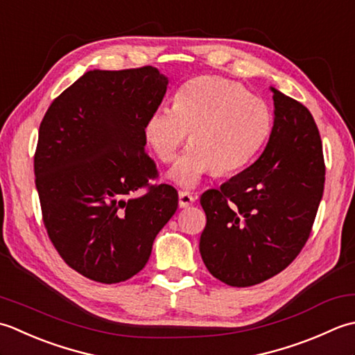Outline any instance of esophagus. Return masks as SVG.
I'll return each mask as SVG.
<instances>
[{"mask_svg": "<svg viewBox=\"0 0 355 355\" xmlns=\"http://www.w3.org/2000/svg\"><path fill=\"white\" fill-rule=\"evenodd\" d=\"M194 200H196V198H194L191 193H188V191H179V207H180V208L190 207L191 204H194Z\"/></svg>", "mask_w": 355, "mask_h": 355, "instance_id": "34e87169", "label": "esophagus"}]
</instances>
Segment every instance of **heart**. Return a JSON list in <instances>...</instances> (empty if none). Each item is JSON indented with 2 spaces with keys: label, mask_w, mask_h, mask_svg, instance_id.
Instances as JSON below:
<instances>
[{
  "label": "heart",
  "mask_w": 355,
  "mask_h": 355,
  "mask_svg": "<svg viewBox=\"0 0 355 355\" xmlns=\"http://www.w3.org/2000/svg\"><path fill=\"white\" fill-rule=\"evenodd\" d=\"M191 132L193 144L170 178L193 188L214 168L220 175L242 170L272 132V113L262 98L219 76H199L178 90L173 108L151 113L144 133L162 162H173Z\"/></svg>",
  "instance_id": "1"
}]
</instances>
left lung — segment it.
<instances>
[{
    "label": "left lung",
    "mask_w": 355,
    "mask_h": 355,
    "mask_svg": "<svg viewBox=\"0 0 355 355\" xmlns=\"http://www.w3.org/2000/svg\"><path fill=\"white\" fill-rule=\"evenodd\" d=\"M274 124L247 170L207 190L199 251L230 286H251L284 271L305 247L323 196L322 139L308 108L271 87Z\"/></svg>",
    "instance_id": "obj_1"
}]
</instances>
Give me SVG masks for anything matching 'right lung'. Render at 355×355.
I'll return each instance as SVG.
<instances>
[{
    "label": "right lung",
    "instance_id": "right-lung-1",
    "mask_svg": "<svg viewBox=\"0 0 355 355\" xmlns=\"http://www.w3.org/2000/svg\"><path fill=\"white\" fill-rule=\"evenodd\" d=\"M167 85L151 66L90 70L42 118L33 162L42 220L64 262L87 279L133 277L176 213L175 188L150 184L157 170L144 133Z\"/></svg>",
    "mask_w": 355,
    "mask_h": 355
}]
</instances>
